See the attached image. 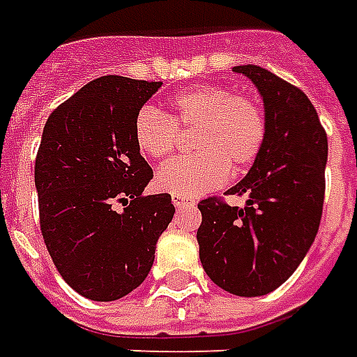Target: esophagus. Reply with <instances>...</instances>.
Segmentation results:
<instances>
[{"mask_svg": "<svg viewBox=\"0 0 357 357\" xmlns=\"http://www.w3.org/2000/svg\"><path fill=\"white\" fill-rule=\"evenodd\" d=\"M171 199H173V205L175 207H188V205H194V201L188 199V197H182V195H171Z\"/></svg>", "mask_w": 357, "mask_h": 357, "instance_id": "1", "label": "esophagus"}]
</instances>
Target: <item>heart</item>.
Returning <instances> with one entry per match:
<instances>
[{
    "instance_id": "obj_1",
    "label": "heart",
    "mask_w": 357,
    "mask_h": 357,
    "mask_svg": "<svg viewBox=\"0 0 357 357\" xmlns=\"http://www.w3.org/2000/svg\"><path fill=\"white\" fill-rule=\"evenodd\" d=\"M178 131H194L195 154L176 158L156 175V186L182 197L218 188L229 171H245L264 149L267 118L258 99L207 84L178 93L171 114L144 107L135 118V143L144 156L165 160L176 150Z\"/></svg>"
}]
</instances>
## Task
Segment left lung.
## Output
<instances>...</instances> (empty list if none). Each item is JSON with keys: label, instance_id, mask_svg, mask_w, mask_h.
<instances>
[{"label": "left lung", "instance_id": "left-lung-1", "mask_svg": "<svg viewBox=\"0 0 357 357\" xmlns=\"http://www.w3.org/2000/svg\"><path fill=\"white\" fill-rule=\"evenodd\" d=\"M258 86L267 135L248 175L227 190L246 195L245 208L220 197L199 201L203 269L233 296L256 297L291 277L320 227L328 135L310 99L259 66H237Z\"/></svg>", "mask_w": 357, "mask_h": 357}]
</instances>
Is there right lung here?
<instances>
[{
    "label": "right lung",
    "instance_id": "1",
    "mask_svg": "<svg viewBox=\"0 0 357 357\" xmlns=\"http://www.w3.org/2000/svg\"><path fill=\"white\" fill-rule=\"evenodd\" d=\"M162 82L107 75L50 112L36 158L39 224L56 269L77 294L114 301L141 286L175 207L143 195L154 176L135 118Z\"/></svg>",
    "mask_w": 357,
    "mask_h": 357
}]
</instances>
